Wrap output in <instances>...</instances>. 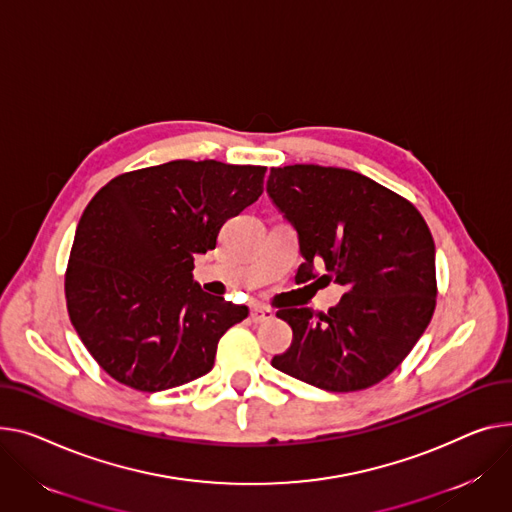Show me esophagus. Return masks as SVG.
Masks as SVG:
<instances>
[{
	"label": "esophagus",
	"mask_w": 512,
	"mask_h": 512,
	"mask_svg": "<svg viewBox=\"0 0 512 512\" xmlns=\"http://www.w3.org/2000/svg\"><path fill=\"white\" fill-rule=\"evenodd\" d=\"M269 319H274V313L265 309V306H255V309L251 311V321L253 323H265Z\"/></svg>",
	"instance_id": "1"
}]
</instances>
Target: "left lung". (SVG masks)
Masks as SVG:
<instances>
[{"label":"left lung","instance_id":"left-lung-1","mask_svg":"<svg viewBox=\"0 0 512 512\" xmlns=\"http://www.w3.org/2000/svg\"><path fill=\"white\" fill-rule=\"evenodd\" d=\"M267 193L294 224L304 263L298 282L342 284L335 309H282L292 346L271 366L325 391L381 383L412 352L436 306L430 228L399 193L348 168H271Z\"/></svg>","mask_w":512,"mask_h":512}]
</instances>
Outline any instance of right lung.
<instances>
[{
  "label": "right lung",
  "instance_id": "1",
  "mask_svg": "<svg viewBox=\"0 0 512 512\" xmlns=\"http://www.w3.org/2000/svg\"><path fill=\"white\" fill-rule=\"evenodd\" d=\"M265 166L173 160L109 181L86 206L65 269L67 313L111 379L156 393L214 366L247 306L193 282V255L263 193Z\"/></svg>",
  "mask_w": 512,
  "mask_h": 512
}]
</instances>
